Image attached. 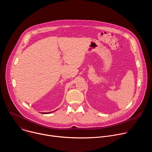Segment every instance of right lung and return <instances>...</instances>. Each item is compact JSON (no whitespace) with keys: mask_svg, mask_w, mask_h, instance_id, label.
<instances>
[{"mask_svg":"<svg viewBox=\"0 0 152 152\" xmlns=\"http://www.w3.org/2000/svg\"><path fill=\"white\" fill-rule=\"evenodd\" d=\"M43 114H47V113H44Z\"/></svg>","mask_w":152,"mask_h":152,"instance_id":"1","label":"right lung"}]
</instances>
